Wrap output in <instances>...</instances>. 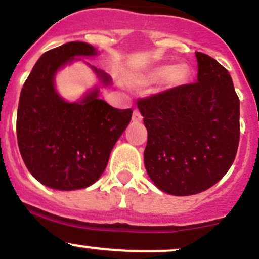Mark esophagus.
Instances as JSON below:
<instances>
[{
	"mask_svg": "<svg viewBox=\"0 0 259 259\" xmlns=\"http://www.w3.org/2000/svg\"><path fill=\"white\" fill-rule=\"evenodd\" d=\"M142 115H140V112L138 111V110H134V112H133V121L134 122H139L142 121Z\"/></svg>",
	"mask_w": 259,
	"mask_h": 259,
	"instance_id": "obj_1",
	"label": "esophagus"
}]
</instances>
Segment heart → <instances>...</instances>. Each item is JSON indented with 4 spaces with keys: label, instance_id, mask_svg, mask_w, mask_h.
<instances>
[{
    "label": "heart",
    "instance_id": "heart-1",
    "mask_svg": "<svg viewBox=\"0 0 259 259\" xmlns=\"http://www.w3.org/2000/svg\"><path fill=\"white\" fill-rule=\"evenodd\" d=\"M165 77H168L169 82H172L173 84L181 83L187 77V69L183 66H177L175 68L170 66H160L153 69L148 78L149 81H162Z\"/></svg>",
    "mask_w": 259,
    "mask_h": 259
}]
</instances>
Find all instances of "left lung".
<instances>
[{"label": "left lung", "mask_w": 259, "mask_h": 259, "mask_svg": "<svg viewBox=\"0 0 259 259\" xmlns=\"http://www.w3.org/2000/svg\"><path fill=\"white\" fill-rule=\"evenodd\" d=\"M197 82L138 101L148 130L144 164L160 191L190 196L219 182L239 144V99L229 72L196 53Z\"/></svg>", "instance_id": "1"}]
</instances>
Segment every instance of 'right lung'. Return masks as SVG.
Listing matches in <instances>:
<instances>
[{
    "label": "right lung",
    "instance_id": "right-lung-1",
    "mask_svg": "<svg viewBox=\"0 0 259 259\" xmlns=\"http://www.w3.org/2000/svg\"><path fill=\"white\" fill-rule=\"evenodd\" d=\"M99 53L83 41L48 50L37 59L21 90L17 144L29 172L47 187L72 191L94 185L132 120V109H115L100 99V87L111 86L112 79L90 63L85 62L99 84L81 100L67 102L55 89V76L60 69Z\"/></svg>",
    "mask_w": 259,
    "mask_h": 259
}]
</instances>
